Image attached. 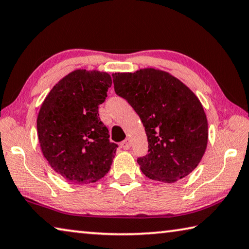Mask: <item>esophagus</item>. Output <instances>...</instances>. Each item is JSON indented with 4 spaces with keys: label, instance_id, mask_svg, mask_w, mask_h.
Here are the masks:
<instances>
[{
    "label": "esophagus",
    "instance_id": "obj_1",
    "mask_svg": "<svg viewBox=\"0 0 249 249\" xmlns=\"http://www.w3.org/2000/svg\"><path fill=\"white\" fill-rule=\"evenodd\" d=\"M121 146L123 149H129L130 148V141L128 140V138H126L124 142H121Z\"/></svg>",
    "mask_w": 249,
    "mask_h": 249
}]
</instances>
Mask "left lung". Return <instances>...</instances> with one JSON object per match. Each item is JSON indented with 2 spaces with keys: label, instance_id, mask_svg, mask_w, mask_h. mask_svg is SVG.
Here are the masks:
<instances>
[{
  "label": "left lung",
  "instance_id": "left-lung-1",
  "mask_svg": "<svg viewBox=\"0 0 249 249\" xmlns=\"http://www.w3.org/2000/svg\"><path fill=\"white\" fill-rule=\"evenodd\" d=\"M117 95L130 104L148 140L137 159L146 177L165 183L187 177L208 145V120L196 95L174 75L154 68L112 74Z\"/></svg>",
  "mask_w": 249,
  "mask_h": 249
}]
</instances>
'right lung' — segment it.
<instances>
[{
    "label": "right lung",
    "mask_w": 249,
    "mask_h": 249,
    "mask_svg": "<svg viewBox=\"0 0 249 249\" xmlns=\"http://www.w3.org/2000/svg\"><path fill=\"white\" fill-rule=\"evenodd\" d=\"M112 86L107 72L74 70L54 86L41 104L37 133L44 157L75 184L93 183L107 174L117 145L99 117Z\"/></svg>",
    "instance_id": "right-lung-1"
}]
</instances>
